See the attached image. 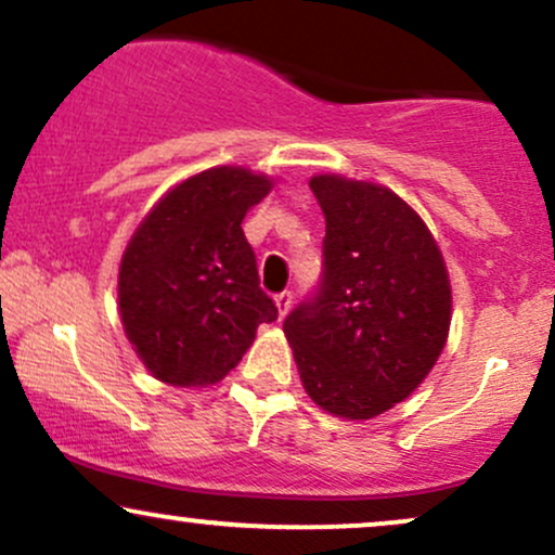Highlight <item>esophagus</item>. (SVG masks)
Wrapping results in <instances>:
<instances>
[{
    "instance_id": "esophagus-1",
    "label": "esophagus",
    "mask_w": 555,
    "mask_h": 555,
    "mask_svg": "<svg viewBox=\"0 0 555 555\" xmlns=\"http://www.w3.org/2000/svg\"><path fill=\"white\" fill-rule=\"evenodd\" d=\"M276 305H279V315L284 318L286 313H289V308H292V292H279Z\"/></svg>"
}]
</instances>
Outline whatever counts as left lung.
<instances>
[{
  "label": "left lung",
  "instance_id": "left-lung-1",
  "mask_svg": "<svg viewBox=\"0 0 555 555\" xmlns=\"http://www.w3.org/2000/svg\"><path fill=\"white\" fill-rule=\"evenodd\" d=\"M323 276L284 321L308 397L344 420L384 415L423 384L451 326L443 256L415 208L384 184L318 175Z\"/></svg>",
  "mask_w": 555,
  "mask_h": 555
}]
</instances>
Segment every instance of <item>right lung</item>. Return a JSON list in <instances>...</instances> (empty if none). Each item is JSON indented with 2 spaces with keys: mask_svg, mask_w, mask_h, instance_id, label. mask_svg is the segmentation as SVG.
<instances>
[{
  "mask_svg": "<svg viewBox=\"0 0 555 555\" xmlns=\"http://www.w3.org/2000/svg\"><path fill=\"white\" fill-rule=\"evenodd\" d=\"M273 180L214 167L169 190L140 221L119 263V318L151 375L169 386H214L276 321L260 289L242 219Z\"/></svg>",
  "mask_w": 555,
  "mask_h": 555,
  "instance_id": "add662e5",
  "label": "right lung"
}]
</instances>
